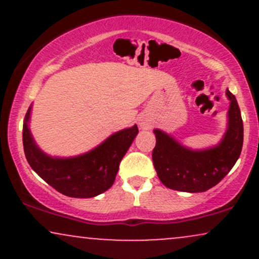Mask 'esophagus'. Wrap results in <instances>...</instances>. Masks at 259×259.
Returning a JSON list of instances; mask_svg holds the SVG:
<instances>
[{
	"label": "esophagus",
	"instance_id": "esophagus-1",
	"mask_svg": "<svg viewBox=\"0 0 259 259\" xmlns=\"http://www.w3.org/2000/svg\"><path fill=\"white\" fill-rule=\"evenodd\" d=\"M141 127H145V124L144 123H141Z\"/></svg>",
	"mask_w": 259,
	"mask_h": 259
}]
</instances>
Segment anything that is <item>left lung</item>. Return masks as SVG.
Segmentation results:
<instances>
[{"label":"left lung","mask_w":259,"mask_h":259,"mask_svg":"<svg viewBox=\"0 0 259 259\" xmlns=\"http://www.w3.org/2000/svg\"><path fill=\"white\" fill-rule=\"evenodd\" d=\"M227 97L230 101L228 127L215 146L191 150L163 130H153V165L163 185L177 191L203 192L231 170L242 150L243 124L237 101L228 89Z\"/></svg>","instance_id":"8db88e82"}]
</instances>
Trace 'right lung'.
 <instances>
[{"mask_svg": "<svg viewBox=\"0 0 259 259\" xmlns=\"http://www.w3.org/2000/svg\"><path fill=\"white\" fill-rule=\"evenodd\" d=\"M31 105L23 124V146L32 170L58 192L69 197L90 198L113 185L119 163L138 135V125L112 134L89 152L74 157H52L45 153L32 138Z\"/></svg>", "mask_w": 259, "mask_h": 259, "instance_id": "right-lung-1", "label": "right lung"}]
</instances>
